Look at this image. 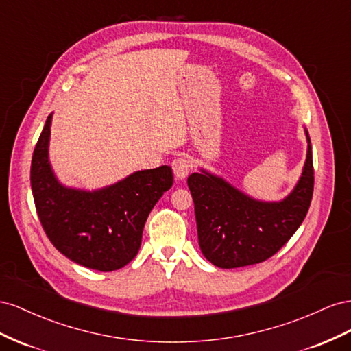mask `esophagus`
Returning <instances> with one entry per match:
<instances>
[{
	"instance_id": "34e87169",
	"label": "esophagus",
	"mask_w": 351,
	"mask_h": 351,
	"mask_svg": "<svg viewBox=\"0 0 351 351\" xmlns=\"http://www.w3.org/2000/svg\"><path fill=\"white\" fill-rule=\"evenodd\" d=\"M173 173L178 179H185L191 170V163H189V158L186 156H178L172 162Z\"/></svg>"
}]
</instances>
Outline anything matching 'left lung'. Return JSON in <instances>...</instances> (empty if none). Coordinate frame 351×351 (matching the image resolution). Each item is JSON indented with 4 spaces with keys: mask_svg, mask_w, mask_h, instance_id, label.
Instances as JSON below:
<instances>
[{
    "mask_svg": "<svg viewBox=\"0 0 351 351\" xmlns=\"http://www.w3.org/2000/svg\"><path fill=\"white\" fill-rule=\"evenodd\" d=\"M307 158L294 191L279 203L257 202L207 172L188 176L195 208L198 244L222 269L265 262L278 253L304 220L313 197V158Z\"/></svg>",
    "mask_w": 351,
    "mask_h": 351,
    "instance_id": "obj_1",
    "label": "left lung"
}]
</instances>
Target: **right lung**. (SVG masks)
<instances>
[{
    "label": "right lung",
    "mask_w": 351,
    "mask_h": 351,
    "mask_svg": "<svg viewBox=\"0 0 351 351\" xmlns=\"http://www.w3.org/2000/svg\"><path fill=\"white\" fill-rule=\"evenodd\" d=\"M51 114L39 135L31 165L35 207L51 244L72 262L112 272L141 247L145 220L173 185L170 166L141 170L112 186L81 191L60 184L48 162Z\"/></svg>",
    "instance_id": "right-lung-1"
}]
</instances>
